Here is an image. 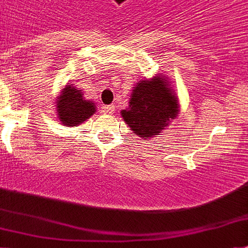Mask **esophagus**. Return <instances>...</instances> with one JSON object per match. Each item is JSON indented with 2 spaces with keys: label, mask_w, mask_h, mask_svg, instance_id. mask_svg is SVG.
Masks as SVG:
<instances>
[{
  "label": "esophagus",
  "mask_w": 248,
  "mask_h": 248,
  "mask_svg": "<svg viewBox=\"0 0 248 248\" xmlns=\"http://www.w3.org/2000/svg\"><path fill=\"white\" fill-rule=\"evenodd\" d=\"M102 112H104V114H109V115H111V114L115 112V108H114V105L104 106V108H102Z\"/></svg>",
  "instance_id": "1"
}]
</instances>
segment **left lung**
I'll use <instances>...</instances> for the list:
<instances>
[{"instance_id": "left-lung-1", "label": "left lung", "mask_w": 248, "mask_h": 248, "mask_svg": "<svg viewBox=\"0 0 248 248\" xmlns=\"http://www.w3.org/2000/svg\"><path fill=\"white\" fill-rule=\"evenodd\" d=\"M170 83L167 77L156 76L133 87L129 108L122 110V116L140 138L158 136L179 114V99Z\"/></svg>"}]
</instances>
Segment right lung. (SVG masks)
<instances>
[{"instance_id":"obj_1","label":"right lung","mask_w":248,"mask_h":248,"mask_svg":"<svg viewBox=\"0 0 248 248\" xmlns=\"http://www.w3.org/2000/svg\"><path fill=\"white\" fill-rule=\"evenodd\" d=\"M55 102L59 120L65 126H77L82 124L96 111L95 104L85 100L81 90L71 85H65Z\"/></svg>"}]
</instances>
